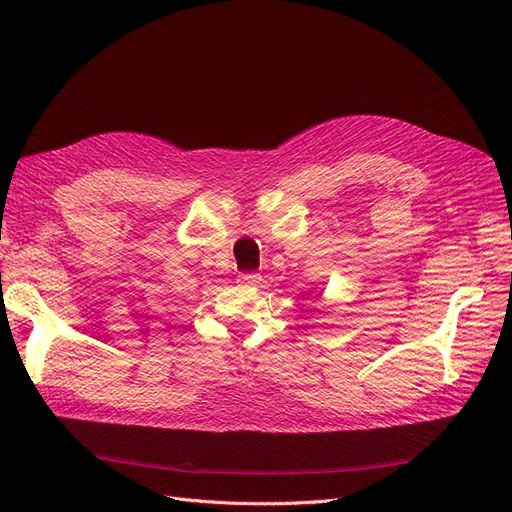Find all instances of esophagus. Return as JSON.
<instances>
[{"label": "esophagus", "instance_id": "obj_1", "mask_svg": "<svg viewBox=\"0 0 512 512\" xmlns=\"http://www.w3.org/2000/svg\"><path fill=\"white\" fill-rule=\"evenodd\" d=\"M239 284H243V286H258V284H260V275L254 273V271L241 273V275H239Z\"/></svg>", "mask_w": 512, "mask_h": 512}]
</instances>
